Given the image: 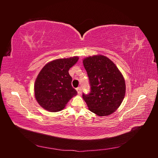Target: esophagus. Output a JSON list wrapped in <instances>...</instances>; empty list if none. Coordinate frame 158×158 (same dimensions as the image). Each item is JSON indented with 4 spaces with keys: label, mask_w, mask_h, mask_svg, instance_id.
Instances as JSON below:
<instances>
[{
    "label": "esophagus",
    "mask_w": 158,
    "mask_h": 158,
    "mask_svg": "<svg viewBox=\"0 0 158 158\" xmlns=\"http://www.w3.org/2000/svg\"><path fill=\"white\" fill-rule=\"evenodd\" d=\"M76 91H77V92L78 94H81V93H82V89H81L80 87H78L76 88Z\"/></svg>",
    "instance_id": "1"
}]
</instances>
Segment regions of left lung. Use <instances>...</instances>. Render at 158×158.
I'll return each mask as SVG.
<instances>
[{"label": "left lung", "mask_w": 158, "mask_h": 158, "mask_svg": "<svg viewBox=\"0 0 158 158\" xmlns=\"http://www.w3.org/2000/svg\"><path fill=\"white\" fill-rule=\"evenodd\" d=\"M89 80L90 93L82 94L90 111L98 116L112 114L121 106L126 85L116 65L103 55L88 56L83 60Z\"/></svg>", "instance_id": "8db88e82"}]
</instances>
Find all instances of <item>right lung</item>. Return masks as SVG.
<instances>
[{
    "label": "right lung",
    "instance_id": "add662e5",
    "mask_svg": "<svg viewBox=\"0 0 158 158\" xmlns=\"http://www.w3.org/2000/svg\"><path fill=\"white\" fill-rule=\"evenodd\" d=\"M78 56L59 59L46 64L38 74L34 84L35 97L43 108L58 112L74 95L69 69L78 60Z\"/></svg>",
    "mask_w": 158,
    "mask_h": 158
}]
</instances>
